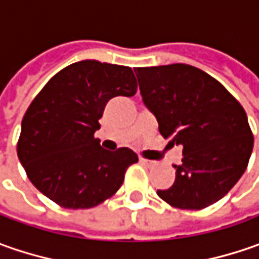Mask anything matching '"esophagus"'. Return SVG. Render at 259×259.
<instances>
[{
    "mask_svg": "<svg viewBox=\"0 0 259 259\" xmlns=\"http://www.w3.org/2000/svg\"><path fill=\"white\" fill-rule=\"evenodd\" d=\"M140 163L143 165H145V167H153V165L155 164V161H153V160H148V158H140Z\"/></svg>",
    "mask_w": 259,
    "mask_h": 259,
    "instance_id": "obj_1",
    "label": "esophagus"
}]
</instances>
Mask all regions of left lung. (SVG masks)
Segmentation results:
<instances>
[{
	"label": "left lung",
	"mask_w": 259,
	"mask_h": 259,
	"mask_svg": "<svg viewBox=\"0 0 259 259\" xmlns=\"http://www.w3.org/2000/svg\"><path fill=\"white\" fill-rule=\"evenodd\" d=\"M144 105L170 145L183 147L168 204L199 210L221 200L242 177L254 147L244 108L206 72L190 65L134 69Z\"/></svg>",
	"instance_id": "left-lung-1"
}]
</instances>
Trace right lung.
Listing matches in <instances>:
<instances>
[{"mask_svg":"<svg viewBox=\"0 0 259 259\" xmlns=\"http://www.w3.org/2000/svg\"><path fill=\"white\" fill-rule=\"evenodd\" d=\"M131 67L82 60L56 73L28 106L17 154L30 182L66 209H88L118 192L138 161L130 148L105 150L94 134L105 105L134 96Z\"/></svg>","mask_w":259,"mask_h":259,"instance_id":"1","label":"right lung"}]
</instances>
